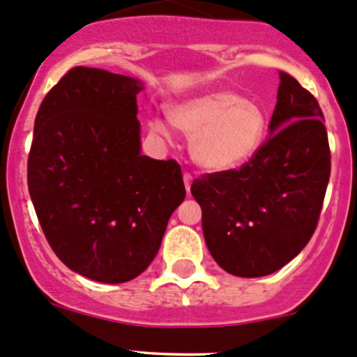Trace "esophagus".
I'll return each instance as SVG.
<instances>
[{"instance_id":"34e87169","label":"esophagus","mask_w":357,"mask_h":357,"mask_svg":"<svg viewBox=\"0 0 357 357\" xmlns=\"http://www.w3.org/2000/svg\"><path fill=\"white\" fill-rule=\"evenodd\" d=\"M190 183H192V175L190 174H183V185H185V189H187V192H189L190 190Z\"/></svg>"}]
</instances>
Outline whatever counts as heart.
I'll return each instance as SVG.
<instances>
[{
    "label": "heart",
    "instance_id": "b5f03b06",
    "mask_svg": "<svg viewBox=\"0 0 357 357\" xmlns=\"http://www.w3.org/2000/svg\"><path fill=\"white\" fill-rule=\"evenodd\" d=\"M168 120L190 139V156L209 172H225L251 161L263 148L268 112L259 101L235 91H213L175 102ZM149 130L167 135V125L153 119Z\"/></svg>",
    "mask_w": 357,
    "mask_h": 357
}]
</instances>
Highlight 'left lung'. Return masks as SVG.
Here are the masks:
<instances>
[{"label": "left lung", "mask_w": 357, "mask_h": 357, "mask_svg": "<svg viewBox=\"0 0 357 357\" xmlns=\"http://www.w3.org/2000/svg\"><path fill=\"white\" fill-rule=\"evenodd\" d=\"M270 132L251 161L190 185L206 245L235 277H264L296 258L313 237L328 185L323 112L287 72H280Z\"/></svg>", "instance_id": "obj_1"}]
</instances>
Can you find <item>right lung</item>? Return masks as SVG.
<instances>
[{
	"label": "right lung",
	"instance_id": "right-lung-1",
	"mask_svg": "<svg viewBox=\"0 0 357 357\" xmlns=\"http://www.w3.org/2000/svg\"><path fill=\"white\" fill-rule=\"evenodd\" d=\"M142 84L73 67L43 99L27 161L29 194L47 244L102 284L141 275L185 197L175 160L141 154Z\"/></svg>",
	"mask_w": 357,
	"mask_h": 357
}]
</instances>
